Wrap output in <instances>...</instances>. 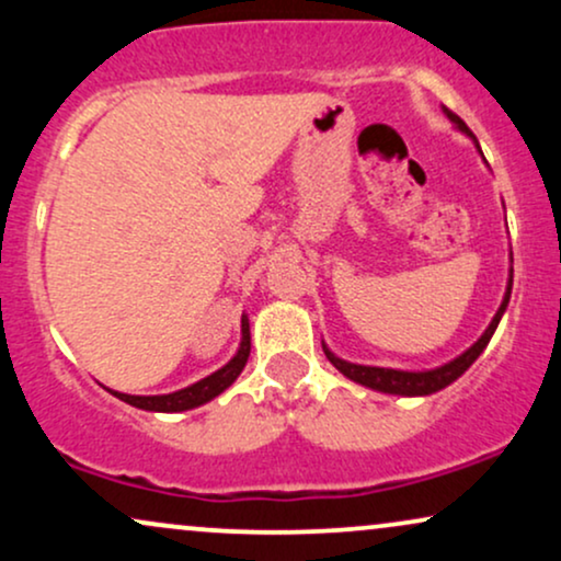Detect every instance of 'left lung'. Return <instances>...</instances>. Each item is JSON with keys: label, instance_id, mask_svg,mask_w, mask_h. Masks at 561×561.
I'll use <instances>...</instances> for the list:
<instances>
[{"label": "left lung", "instance_id": "obj_1", "mask_svg": "<svg viewBox=\"0 0 561 561\" xmlns=\"http://www.w3.org/2000/svg\"><path fill=\"white\" fill-rule=\"evenodd\" d=\"M443 113L448 115V121L454 124L459 131H465L467 137L474 139V134L469 131L465 121L459 118L456 113H450L448 107H443ZM474 145H478V139H474ZM480 147V145H478ZM512 274L508 272V285H506V295L504 300H501V308L495 311V317L491 324H488V330L482 332V337L474 343L472 347H467L461 356H456L454 362L437 366V369H427V371H403V369H385V366H364V364H351V362H343V358H337L330 347L324 345V353L327 358H330V364L334 366L337 371H343L347 379H353V382L364 385V388H371V390H379V392H390V396H433V392L448 388L450 382H456L465 371L478 362V356L482 351H485V345L491 343L495 327H499L501 317H504L506 306H508V298H512Z\"/></svg>", "mask_w": 561, "mask_h": 561}]
</instances>
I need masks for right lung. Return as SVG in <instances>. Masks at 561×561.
Here are the masks:
<instances>
[{
    "label": "right lung",
    "instance_id": "1",
    "mask_svg": "<svg viewBox=\"0 0 561 561\" xmlns=\"http://www.w3.org/2000/svg\"><path fill=\"white\" fill-rule=\"evenodd\" d=\"M248 356H250V321L248 317H242L240 347H237L234 358H231L227 366H221V369L214 371V375L199 379V382L190 385V388L184 390L169 392V396H126V392H115V390L111 392L115 398H121L124 403L137 405V409H145V411H165V414H171V411L197 409V405L214 401L216 396H221V392L227 390L237 377H240L244 364H248Z\"/></svg>",
    "mask_w": 561,
    "mask_h": 561
}]
</instances>
